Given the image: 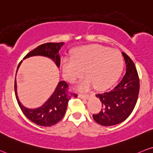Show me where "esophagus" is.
Instances as JSON below:
<instances>
[{"label": "esophagus", "mask_w": 153, "mask_h": 153, "mask_svg": "<svg viewBox=\"0 0 153 153\" xmlns=\"http://www.w3.org/2000/svg\"><path fill=\"white\" fill-rule=\"evenodd\" d=\"M78 97H80V98H82V99H88L89 98L90 95L88 94H81V93H80V94L78 95Z\"/></svg>", "instance_id": "1"}]
</instances>
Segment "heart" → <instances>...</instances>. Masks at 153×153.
I'll return each mask as SVG.
<instances>
[{
    "label": "heart",
    "mask_w": 153,
    "mask_h": 153,
    "mask_svg": "<svg viewBox=\"0 0 153 153\" xmlns=\"http://www.w3.org/2000/svg\"><path fill=\"white\" fill-rule=\"evenodd\" d=\"M73 58H64L61 62L62 75L73 82L82 77L85 71L88 78L80 84L82 88L95 85L98 89L109 88L122 73L124 60L116 50L98 45L79 47L73 52Z\"/></svg>",
    "instance_id": "1"
}]
</instances>
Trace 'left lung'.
I'll use <instances>...</instances> for the list:
<instances>
[{
    "mask_svg": "<svg viewBox=\"0 0 153 153\" xmlns=\"http://www.w3.org/2000/svg\"><path fill=\"white\" fill-rule=\"evenodd\" d=\"M126 65V73L112 91L95 95L102 103L101 110L93 114L95 121L103 126H111L123 122L135 108L140 91V79L135 64L128 55L122 53Z\"/></svg>",
    "mask_w": 153,
    "mask_h": 153,
    "instance_id": "1",
    "label": "left lung"
}]
</instances>
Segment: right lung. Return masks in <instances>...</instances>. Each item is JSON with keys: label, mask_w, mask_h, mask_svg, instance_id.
<instances>
[{"label": "right lung", "mask_w": 153, "mask_h": 153, "mask_svg": "<svg viewBox=\"0 0 153 153\" xmlns=\"http://www.w3.org/2000/svg\"><path fill=\"white\" fill-rule=\"evenodd\" d=\"M63 42L60 43H46L42 44L35 48L24 57L23 58L33 56H43L49 57L54 60L58 67L60 66V58L59 56V51L63 45ZM21 61L18 64V69ZM15 94L18 105L21 108L24 115L31 122L36 123L40 126L50 127L56 125L62 118L65 115L66 108L70 99L73 95L77 97L78 95L73 92L70 91L68 84L65 81L58 82L56 91L48 101L40 108L36 109H27L22 105L17 96L16 92V80H15Z\"/></svg>", "instance_id": "obj_1"}]
</instances>
